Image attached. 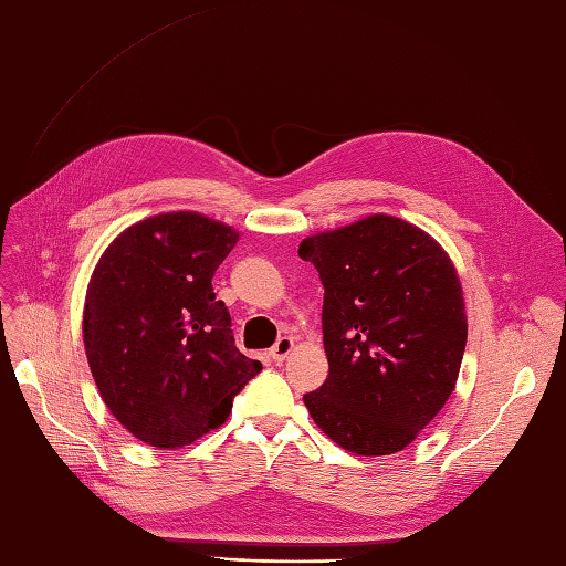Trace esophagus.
<instances>
[{
    "instance_id": "34e87169",
    "label": "esophagus",
    "mask_w": 566,
    "mask_h": 566,
    "mask_svg": "<svg viewBox=\"0 0 566 566\" xmlns=\"http://www.w3.org/2000/svg\"><path fill=\"white\" fill-rule=\"evenodd\" d=\"M293 347H295V340L290 338V335H283V338H279V343L271 347V357L276 361H283L290 353H293Z\"/></svg>"
}]
</instances>
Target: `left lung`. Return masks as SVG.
<instances>
[{"instance_id": "1", "label": "left lung", "mask_w": 566, "mask_h": 566, "mask_svg": "<svg viewBox=\"0 0 566 566\" xmlns=\"http://www.w3.org/2000/svg\"><path fill=\"white\" fill-rule=\"evenodd\" d=\"M297 254L326 290L328 378L304 395L314 423L347 452L405 450L460 376L467 312L452 259L388 213L304 238Z\"/></svg>"}]
</instances>
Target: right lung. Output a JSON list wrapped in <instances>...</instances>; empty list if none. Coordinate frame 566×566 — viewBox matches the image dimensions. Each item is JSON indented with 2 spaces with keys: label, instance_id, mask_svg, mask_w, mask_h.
<instances>
[{
  "label": "right lung",
  "instance_id": "1",
  "mask_svg": "<svg viewBox=\"0 0 566 566\" xmlns=\"http://www.w3.org/2000/svg\"><path fill=\"white\" fill-rule=\"evenodd\" d=\"M238 231L197 211L128 226L87 283L83 343L106 409L137 440L176 450L231 415L262 371L240 353L211 279Z\"/></svg>",
  "mask_w": 566,
  "mask_h": 566
}]
</instances>
